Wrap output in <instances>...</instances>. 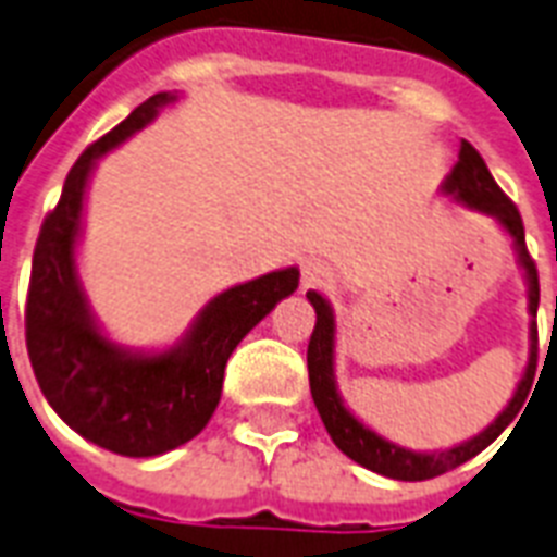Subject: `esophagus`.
Wrapping results in <instances>:
<instances>
[{"instance_id":"1","label":"esophagus","mask_w":557,"mask_h":557,"mask_svg":"<svg viewBox=\"0 0 557 557\" xmlns=\"http://www.w3.org/2000/svg\"><path fill=\"white\" fill-rule=\"evenodd\" d=\"M332 280V271L326 269V262L321 260H306L304 262V288L326 286Z\"/></svg>"}]
</instances>
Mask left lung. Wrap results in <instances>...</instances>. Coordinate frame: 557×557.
I'll return each instance as SVG.
<instances>
[{
	"mask_svg": "<svg viewBox=\"0 0 557 557\" xmlns=\"http://www.w3.org/2000/svg\"><path fill=\"white\" fill-rule=\"evenodd\" d=\"M442 196H448L454 205L466 210H476L483 216H492L497 225L503 227V234L511 239L515 248V260H518L520 271H523V283H527V309L535 318L537 314V300H541V288H537V269L532 257L527 251V234H523V219H520L518 208L506 199V193L497 187L492 178L485 161L480 159V152L468 141L459 147V161L454 164L445 182L440 185ZM309 304L314 306V332L309 341V387H312V398L318 413L323 419V428L332 436V442L347 454L352 462L370 468L375 474L389 476V480H405V483H419V480H431L440 476L450 468L462 466L471 457H476L480 450H485L515 419H518L520 407L527 401L532 381H535V367H537V326L535 321H529V356L523 375H520L518 387L511 393L509 405L503 407L500 413L494 416V422L488 428L462 440L450 448H436V450H413L389 442L387 436H381L358 419L347 407L344 396L338 389V379H335V344H338V323H335V309L321 292L309 288L306 292Z\"/></svg>",
	"mask_w": 557,
	"mask_h": 557,
	"instance_id": "8db88e82",
	"label": "left lung"
}]
</instances>
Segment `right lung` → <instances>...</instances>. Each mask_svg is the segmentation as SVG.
<instances>
[{"label":"right lung","mask_w":557,"mask_h":557,"mask_svg":"<svg viewBox=\"0 0 557 557\" xmlns=\"http://www.w3.org/2000/svg\"><path fill=\"white\" fill-rule=\"evenodd\" d=\"M176 100L178 91L152 95L74 161L30 265L25 341L39 389L74 433L121 457H161L199 436L222 398L236 344L300 283L297 265L236 283L210 297L170 347L109 338L77 269L91 173Z\"/></svg>","instance_id":"1"}]
</instances>
